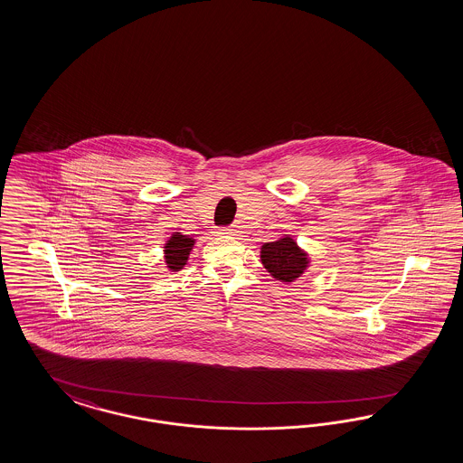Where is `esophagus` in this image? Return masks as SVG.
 Wrapping results in <instances>:
<instances>
[{
	"instance_id": "34e87169",
	"label": "esophagus",
	"mask_w": 463,
	"mask_h": 463,
	"mask_svg": "<svg viewBox=\"0 0 463 463\" xmlns=\"http://www.w3.org/2000/svg\"><path fill=\"white\" fill-rule=\"evenodd\" d=\"M239 231L236 227H222V229H219V234H232V236H236Z\"/></svg>"
}]
</instances>
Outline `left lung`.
<instances>
[{"instance_id": "left-lung-1", "label": "left lung", "mask_w": 463, "mask_h": 463, "mask_svg": "<svg viewBox=\"0 0 463 463\" xmlns=\"http://www.w3.org/2000/svg\"><path fill=\"white\" fill-rule=\"evenodd\" d=\"M260 258L263 267L275 280L292 283L298 280L310 267L308 252L304 251L292 236L285 234L273 242L261 246Z\"/></svg>"}]
</instances>
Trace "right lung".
<instances>
[{"mask_svg":"<svg viewBox=\"0 0 463 463\" xmlns=\"http://www.w3.org/2000/svg\"><path fill=\"white\" fill-rule=\"evenodd\" d=\"M195 239L184 236L182 232H173L165 242V263L169 271H180L186 265L190 252L194 251Z\"/></svg>","mask_w":463,"mask_h":463,"instance_id":"obj_1","label":"right lung"}]
</instances>
